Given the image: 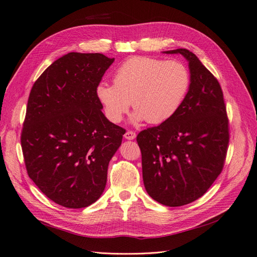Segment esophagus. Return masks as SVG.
Instances as JSON below:
<instances>
[{
	"instance_id": "1",
	"label": "esophagus",
	"mask_w": 257,
	"mask_h": 257,
	"mask_svg": "<svg viewBox=\"0 0 257 257\" xmlns=\"http://www.w3.org/2000/svg\"><path fill=\"white\" fill-rule=\"evenodd\" d=\"M124 137L128 139V141H132V139H134L136 137V134H135V132H133V131H127L126 133L124 134Z\"/></svg>"
}]
</instances>
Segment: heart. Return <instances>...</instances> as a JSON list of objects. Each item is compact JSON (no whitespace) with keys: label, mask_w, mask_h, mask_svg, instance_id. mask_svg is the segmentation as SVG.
Masks as SVG:
<instances>
[{"label":"heart","mask_w":257,"mask_h":257,"mask_svg":"<svg viewBox=\"0 0 257 257\" xmlns=\"http://www.w3.org/2000/svg\"><path fill=\"white\" fill-rule=\"evenodd\" d=\"M113 83L99 82L95 94L107 119L122 121L131 106L132 121L161 124L178 111L191 87V74L181 61L133 57L115 69Z\"/></svg>","instance_id":"heart-1"}]
</instances>
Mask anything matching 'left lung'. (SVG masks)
Returning <instances> with one entry per match:
<instances>
[{
    "label": "left lung",
    "mask_w": 257,
    "mask_h": 257,
    "mask_svg": "<svg viewBox=\"0 0 257 257\" xmlns=\"http://www.w3.org/2000/svg\"><path fill=\"white\" fill-rule=\"evenodd\" d=\"M189 62L191 87L169 120L142 131L146 191L168 207L188 205L208 191L222 172L229 143L228 118L221 85L188 49L168 50Z\"/></svg>",
    "instance_id": "8db88e82"
}]
</instances>
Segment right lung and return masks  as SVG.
I'll return each instance as SVG.
<instances>
[{
  "mask_svg": "<svg viewBox=\"0 0 257 257\" xmlns=\"http://www.w3.org/2000/svg\"><path fill=\"white\" fill-rule=\"evenodd\" d=\"M113 61L69 52L46 68L30 92L21 132L26 168L58 205L85 208L104 192L108 164L125 134L104 115L95 94Z\"/></svg>",
  "mask_w": 257,
  "mask_h": 257,
  "instance_id": "obj_1",
  "label": "right lung"
}]
</instances>
